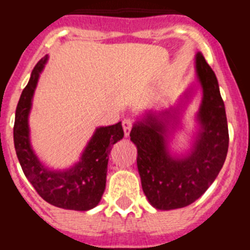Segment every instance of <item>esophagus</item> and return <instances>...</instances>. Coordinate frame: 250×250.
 Returning a JSON list of instances; mask_svg holds the SVG:
<instances>
[{"instance_id":"1","label":"esophagus","mask_w":250,"mask_h":250,"mask_svg":"<svg viewBox=\"0 0 250 250\" xmlns=\"http://www.w3.org/2000/svg\"><path fill=\"white\" fill-rule=\"evenodd\" d=\"M132 125H134V121L131 120V119H124L123 120V129H124V134H125V136H127L130 134V131H131L132 129Z\"/></svg>"}]
</instances>
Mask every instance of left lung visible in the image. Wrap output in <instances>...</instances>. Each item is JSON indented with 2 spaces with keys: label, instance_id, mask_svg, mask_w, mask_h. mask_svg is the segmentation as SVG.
<instances>
[{
  "label": "left lung",
  "instance_id": "left-lung-1",
  "mask_svg": "<svg viewBox=\"0 0 250 250\" xmlns=\"http://www.w3.org/2000/svg\"><path fill=\"white\" fill-rule=\"evenodd\" d=\"M196 72L203 86L199 120L203 132L190 155L170 158L165 149L167 121L149 114L130 131L138 149V170L141 187L152 207L161 210L184 208L195 202L213 184L224 164L229 132L224 101L218 80L202 52L196 55ZM169 111L160 116H167Z\"/></svg>",
  "mask_w": 250,
  "mask_h": 250
}]
</instances>
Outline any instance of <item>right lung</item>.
<instances>
[{
  "instance_id": "add662e5",
  "label": "right lung",
  "mask_w": 250,
  "mask_h": 250,
  "mask_svg": "<svg viewBox=\"0 0 250 250\" xmlns=\"http://www.w3.org/2000/svg\"><path fill=\"white\" fill-rule=\"evenodd\" d=\"M46 60L41 59L32 70L16 107L13 141L23 174L43 200L70 210H89L99 204L106 185L107 161L112 145L123 139L121 123L99 127L86 146L81 161L67 171H48L37 160L30 146L27 116L31 101Z\"/></svg>"
}]
</instances>
